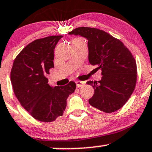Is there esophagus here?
Wrapping results in <instances>:
<instances>
[{"label": "esophagus", "mask_w": 152, "mask_h": 152, "mask_svg": "<svg viewBox=\"0 0 152 152\" xmlns=\"http://www.w3.org/2000/svg\"><path fill=\"white\" fill-rule=\"evenodd\" d=\"M76 86H77V87H81V86H84V81H76Z\"/></svg>", "instance_id": "obj_1"}]
</instances>
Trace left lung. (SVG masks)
<instances>
[{
	"label": "left lung",
	"mask_w": 152,
	"mask_h": 152,
	"mask_svg": "<svg viewBox=\"0 0 152 152\" xmlns=\"http://www.w3.org/2000/svg\"><path fill=\"white\" fill-rule=\"evenodd\" d=\"M68 34L88 39L90 64L102 71L100 81L86 82L94 90L89 104L107 113L121 109L136 84L137 67L133 55L120 39L103 30L82 26Z\"/></svg>",
	"instance_id": "obj_1"
}]
</instances>
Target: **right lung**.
I'll list each match as a JSON object with an SVG mask.
<instances>
[{
    "label": "right lung",
    "instance_id": "1",
    "mask_svg": "<svg viewBox=\"0 0 152 152\" xmlns=\"http://www.w3.org/2000/svg\"><path fill=\"white\" fill-rule=\"evenodd\" d=\"M62 35L50 36L31 42L14 61L11 81L14 94L21 106L36 120L52 122L61 116L69 94L76 85L51 87L47 78L54 68V49Z\"/></svg>",
    "mask_w": 152,
    "mask_h": 152
}]
</instances>
